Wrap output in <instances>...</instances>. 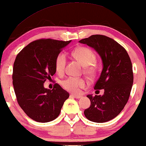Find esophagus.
<instances>
[{
	"label": "esophagus",
	"instance_id": "obj_1",
	"mask_svg": "<svg viewBox=\"0 0 146 146\" xmlns=\"http://www.w3.org/2000/svg\"><path fill=\"white\" fill-rule=\"evenodd\" d=\"M71 96L76 99H79L82 97V96H80V95H76V94H71Z\"/></svg>",
	"mask_w": 146,
	"mask_h": 146
}]
</instances>
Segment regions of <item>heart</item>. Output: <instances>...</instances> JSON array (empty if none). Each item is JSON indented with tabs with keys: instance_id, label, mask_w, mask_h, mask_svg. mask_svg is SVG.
<instances>
[{
	"instance_id": "1",
	"label": "heart",
	"mask_w": 146,
	"mask_h": 146,
	"mask_svg": "<svg viewBox=\"0 0 146 146\" xmlns=\"http://www.w3.org/2000/svg\"><path fill=\"white\" fill-rule=\"evenodd\" d=\"M73 55L76 58L84 67V73L89 77L96 74L97 66L95 64L96 55L92 49L86 47H80L75 49ZM66 63V55L64 52H60L54 60V68L56 72L61 74L64 72ZM62 87L70 92L78 93L80 89L86 86V81L82 78H68L61 82Z\"/></svg>"
}]
</instances>
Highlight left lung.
Listing matches in <instances>:
<instances>
[{
    "mask_svg": "<svg viewBox=\"0 0 146 146\" xmlns=\"http://www.w3.org/2000/svg\"><path fill=\"white\" fill-rule=\"evenodd\" d=\"M79 42L94 48L103 64L94 89H104V94L87 96L91 105L84 115L90 121L107 122L119 115L129 99L134 80L130 56L122 45L105 35H93Z\"/></svg>",
    "mask_w": 146,
    "mask_h": 146,
    "instance_id": "8db88e82",
    "label": "left lung"
}]
</instances>
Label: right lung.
<instances>
[{
  "label": "right lung",
  "instance_id": "1",
  "mask_svg": "<svg viewBox=\"0 0 146 146\" xmlns=\"http://www.w3.org/2000/svg\"><path fill=\"white\" fill-rule=\"evenodd\" d=\"M70 41L37 39L17 54L12 74L14 92L20 107L35 121L47 122L56 119L69 98L59 84L48 90L43 84L55 74L56 56Z\"/></svg>",
  "mask_w": 146,
  "mask_h": 146
}]
</instances>
